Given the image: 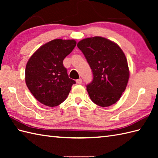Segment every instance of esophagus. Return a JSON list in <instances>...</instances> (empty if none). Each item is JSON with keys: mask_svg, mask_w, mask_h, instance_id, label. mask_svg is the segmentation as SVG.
I'll return each mask as SVG.
<instances>
[{"mask_svg": "<svg viewBox=\"0 0 158 158\" xmlns=\"http://www.w3.org/2000/svg\"><path fill=\"white\" fill-rule=\"evenodd\" d=\"M76 82H77V83H78V84H81V83H82V79H77V80H76Z\"/></svg>", "mask_w": 158, "mask_h": 158, "instance_id": "1", "label": "esophagus"}]
</instances>
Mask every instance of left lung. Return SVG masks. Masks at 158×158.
<instances>
[{"instance_id": "1", "label": "left lung", "mask_w": 158, "mask_h": 158, "mask_svg": "<svg viewBox=\"0 0 158 158\" xmlns=\"http://www.w3.org/2000/svg\"><path fill=\"white\" fill-rule=\"evenodd\" d=\"M92 70L93 80L87 85L96 105L109 106L125 91L130 72L126 57L117 43L101 36L84 39L77 43Z\"/></svg>"}]
</instances>
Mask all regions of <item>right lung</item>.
<instances>
[{
	"label": "right lung",
	"mask_w": 158,
	"mask_h": 158,
	"mask_svg": "<svg viewBox=\"0 0 158 158\" xmlns=\"http://www.w3.org/2000/svg\"><path fill=\"white\" fill-rule=\"evenodd\" d=\"M74 39H54L36 50L26 64L25 81L35 98L43 105L56 106L66 99L76 83L70 79L63 60L76 46Z\"/></svg>",
	"instance_id": "add662e5"
}]
</instances>
